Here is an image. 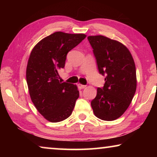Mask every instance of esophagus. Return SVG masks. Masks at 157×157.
I'll return each mask as SVG.
<instances>
[{
    "instance_id": "obj_1",
    "label": "esophagus",
    "mask_w": 157,
    "mask_h": 157,
    "mask_svg": "<svg viewBox=\"0 0 157 157\" xmlns=\"http://www.w3.org/2000/svg\"><path fill=\"white\" fill-rule=\"evenodd\" d=\"M78 86H79V89H82L86 88V85H83V84H78Z\"/></svg>"
}]
</instances>
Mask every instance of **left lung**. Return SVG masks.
Masks as SVG:
<instances>
[{
	"label": "left lung",
	"instance_id": "obj_1",
	"mask_svg": "<svg viewBox=\"0 0 157 157\" xmlns=\"http://www.w3.org/2000/svg\"><path fill=\"white\" fill-rule=\"evenodd\" d=\"M98 70L104 75L102 89L91 105L95 116L103 121L120 118L129 107L136 90V66L131 52L121 42L102 35L89 36Z\"/></svg>",
	"mask_w": 157,
	"mask_h": 157
}]
</instances>
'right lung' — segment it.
I'll return each mask as SVG.
<instances>
[{"label": "right lung", "mask_w": 157, "mask_h": 157, "mask_svg": "<svg viewBox=\"0 0 157 157\" xmlns=\"http://www.w3.org/2000/svg\"><path fill=\"white\" fill-rule=\"evenodd\" d=\"M86 36L55 32L32 50L26 68L29 94L37 111L51 123L68 118L79 98L78 86L59 82L58 71L64 67L67 53Z\"/></svg>", "instance_id": "right-lung-1"}]
</instances>
